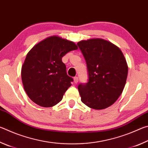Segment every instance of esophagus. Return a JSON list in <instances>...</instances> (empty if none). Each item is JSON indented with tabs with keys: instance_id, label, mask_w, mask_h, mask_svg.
<instances>
[{
	"instance_id": "34e87169",
	"label": "esophagus",
	"mask_w": 148,
	"mask_h": 148,
	"mask_svg": "<svg viewBox=\"0 0 148 148\" xmlns=\"http://www.w3.org/2000/svg\"><path fill=\"white\" fill-rule=\"evenodd\" d=\"M74 82L75 84H77L78 82V77H74Z\"/></svg>"
}]
</instances>
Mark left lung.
I'll return each instance as SVG.
<instances>
[{
	"label": "left lung",
	"mask_w": 148,
	"mask_h": 148,
	"mask_svg": "<svg viewBox=\"0 0 148 148\" xmlns=\"http://www.w3.org/2000/svg\"><path fill=\"white\" fill-rule=\"evenodd\" d=\"M86 59L89 80L78 86L81 101L91 108L102 110L122 93L128 74L126 59L118 47L102 38L77 42Z\"/></svg>",
	"instance_id": "obj_1"
}]
</instances>
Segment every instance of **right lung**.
Here are the masks:
<instances>
[{
	"label": "right lung",
	"instance_id": "obj_1",
	"mask_svg": "<svg viewBox=\"0 0 148 148\" xmlns=\"http://www.w3.org/2000/svg\"><path fill=\"white\" fill-rule=\"evenodd\" d=\"M77 49L74 42L51 36L28 52L21 67V79L25 91L32 102L46 108L61 101L73 81L66 74L62 57Z\"/></svg>",
	"mask_w": 148,
	"mask_h": 148
}]
</instances>
